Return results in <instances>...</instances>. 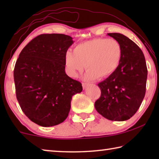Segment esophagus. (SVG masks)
Here are the masks:
<instances>
[{"label":"esophagus","mask_w":159,"mask_h":159,"mask_svg":"<svg viewBox=\"0 0 159 159\" xmlns=\"http://www.w3.org/2000/svg\"><path fill=\"white\" fill-rule=\"evenodd\" d=\"M82 85H83V89H85V88H86L88 87V85H89V84H88V83H82Z\"/></svg>","instance_id":"34e87169"}]
</instances>
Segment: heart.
Returning <instances> with one entry per match:
<instances>
[{
  "label": "heart",
  "mask_w": 159,
  "mask_h": 159,
  "mask_svg": "<svg viewBox=\"0 0 159 159\" xmlns=\"http://www.w3.org/2000/svg\"><path fill=\"white\" fill-rule=\"evenodd\" d=\"M122 46L114 39H93L80 43L67 51L64 65L69 76L76 78L85 68V79L93 80L109 77L116 71L121 61Z\"/></svg>",
  "instance_id": "b5f03b06"
}]
</instances>
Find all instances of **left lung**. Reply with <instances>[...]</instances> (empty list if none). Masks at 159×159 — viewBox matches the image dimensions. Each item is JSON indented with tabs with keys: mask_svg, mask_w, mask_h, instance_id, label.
<instances>
[{
	"mask_svg": "<svg viewBox=\"0 0 159 159\" xmlns=\"http://www.w3.org/2000/svg\"><path fill=\"white\" fill-rule=\"evenodd\" d=\"M122 46L121 61L114 74L98 83L101 96L95 107L99 114L110 120L123 121L135 114L146 92L147 68L140 48L127 36L107 34Z\"/></svg>",
	"mask_w": 159,
	"mask_h": 159,
	"instance_id": "left-lung-1",
	"label": "left lung"
}]
</instances>
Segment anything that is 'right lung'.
<instances>
[{"label": "right lung", "instance_id": "obj_1", "mask_svg": "<svg viewBox=\"0 0 159 159\" xmlns=\"http://www.w3.org/2000/svg\"><path fill=\"white\" fill-rule=\"evenodd\" d=\"M64 34H41L21 50L16 61V96L22 111L43 127L62 123L72 97L82 92L81 83L65 73L64 55L74 43Z\"/></svg>", "mask_w": 159, "mask_h": 159}]
</instances>
